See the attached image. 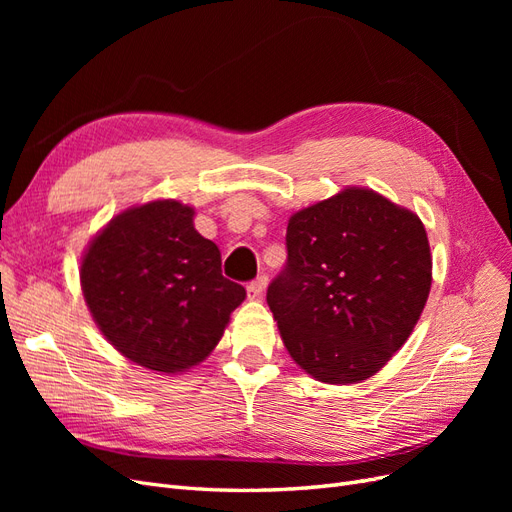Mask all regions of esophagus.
<instances>
[{
  "label": "esophagus",
  "instance_id": "1",
  "mask_svg": "<svg viewBox=\"0 0 512 512\" xmlns=\"http://www.w3.org/2000/svg\"><path fill=\"white\" fill-rule=\"evenodd\" d=\"M267 282H269L267 275L256 277L254 282L247 284V297H250V299H260L262 292H265V288H267Z\"/></svg>",
  "mask_w": 512,
  "mask_h": 512
}]
</instances>
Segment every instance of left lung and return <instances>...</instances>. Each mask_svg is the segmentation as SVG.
Instances as JSON below:
<instances>
[{
    "label": "left lung",
    "mask_w": 512,
    "mask_h": 512,
    "mask_svg": "<svg viewBox=\"0 0 512 512\" xmlns=\"http://www.w3.org/2000/svg\"><path fill=\"white\" fill-rule=\"evenodd\" d=\"M286 250L267 303L294 363L329 384L374 376L429 297L423 222L374 190L346 188L292 215Z\"/></svg>",
    "instance_id": "obj_1"
}]
</instances>
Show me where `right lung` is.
<instances>
[{"label":"right lung","instance_id":"obj_1","mask_svg":"<svg viewBox=\"0 0 512 512\" xmlns=\"http://www.w3.org/2000/svg\"><path fill=\"white\" fill-rule=\"evenodd\" d=\"M81 288L108 344L160 374L203 363L245 299L194 209L173 198L115 215L87 245Z\"/></svg>","mask_w":512,"mask_h":512}]
</instances>
